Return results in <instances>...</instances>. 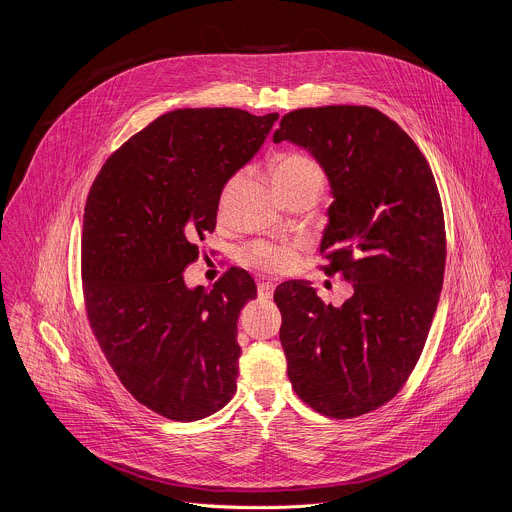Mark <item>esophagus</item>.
I'll list each match as a JSON object with an SVG mask.
<instances>
[{"label": "esophagus", "instance_id": "esophagus-1", "mask_svg": "<svg viewBox=\"0 0 512 512\" xmlns=\"http://www.w3.org/2000/svg\"><path fill=\"white\" fill-rule=\"evenodd\" d=\"M273 291H275V285L271 281H263L257 285V293L261 299H269L273 295Z\"/></svg>", "mask_w": 512, "mask_h": 512}]
</instances>
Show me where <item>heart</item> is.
Returning <instances> with one entry per match:
<instances>
[{
    "mask_svg": "<svg viewBox=\"0 0 512 512\" xmlns=\"http://www.w3.org/2000/svg\"><path fill=\"white\" fill-rule=\"evenodd\" d=\"M273 183L279 193L297 191V189H321L325 181V173L321 164L303 152H287L281 154L273 162ZM243 173H235L227 179L219 195V215H225L231 203L233 193L237 191ZM243 261L255 269L267 273H285L297 261V245L295 243H273V241H257L249 245L243 253Z\"/></svg>",
    "mask_w": 512,
    "mask_h": 512,
    "instance_id": "heart-1",
    "label": "heart"
}]
</instances>
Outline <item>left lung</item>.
Wrapping results in <instances>:
<instances>
[{
  "instance_id": "obj_1",
  "label": "left lung",
  "mask_w": 512,
  "mask_h": 512,
  "mask_svg": "<svg viewBox=\"0 0 512 512\" xmlns=\"http://www.w3.org/2000/svg\"><path fill=\"white\" fill-rule=\"evenodd\" d=\"M273 140L323 166L333 203L319 267L354 283L342 307L305 281L275 289L287 376L315 412L356 418L390 402L424 350L446 265L440 193L416 142L370 106L287 112Z\"/></svg>"
}]
</instances>
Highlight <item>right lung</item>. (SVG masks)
Instances as JSON below:
<instances>
[{"label":"right lung","mask_w":512,"mask_h":512,"mask_svg":"<svg viewBox=\"0 0 512 512\" xmlns=\"http://www.w3.org/2000/svg\"><path fill=\"white\" fill-rule=\"evenodd\" d=\"M277 118L162 114L108 156L88 193L80 263L92 333L122 386L168 420L207 418L237 392V317L257 285L231 267L211 291L189 289L183 271L215 231L223 185Z\"/></svg>","instance_id":"add662e5"}]
</instances>
